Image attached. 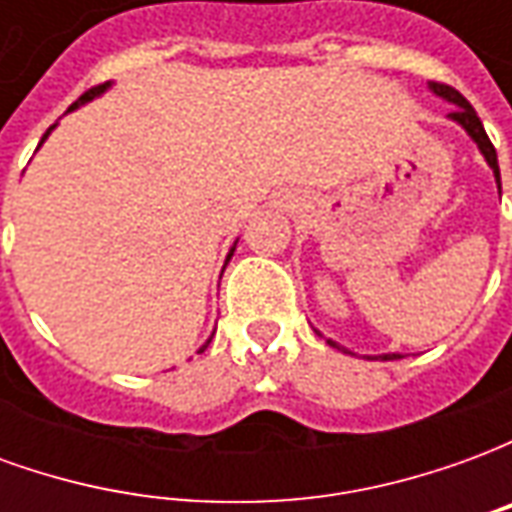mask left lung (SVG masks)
<instances>
[{"label": "left lung", "mask_w": 512, "mask_h": 512, "mask_svg": "<svg viewBox=\"0 0 512 512\" xmlns=\"http://www.w3.org/2000/svg\"><path fill=\"white\" fill-rule=\"evenodd\" d=\"M430 87H433V93L441 95V98H447V101H452L455 104V109L450 112L452 120H458L469 134H472V139L480 145V150H483V156L485 161L491 164V169H494V175H496V183H499V164H496V147L491 145V139H488V134H485V128L483 123H480V117H477V112L472 109V104L463 98L455 87H450V84H444V82H430ZM329 345H334V348H340L337 343H332L329 340ZM384 359H397V354H389L384 356Z\"/></svg>", "instance_id": "1"}]
</instances>
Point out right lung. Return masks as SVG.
Listing matches in <instances>:
<instances>
[{
  "label": "right lung",
  "instance_id": "add662e5",
  "mask_svg": "<svg viewBox=\"0 0 512 512\" xmlns=\"http://www.w3.org/2000/svg\"><path fill=\"white\" fill-rule=\"evenodd\" d=\"M104 87H106V84H95V87H90V90H87V93H84L82 98H79V101H76V104H71V109H73V106H79V104H82V101H90V98H95V95L101 93V90H104ZM51 128H54V126H51ZM51 128H49V131H51ZM49 131H46V134H43V139H46V136H49ZM43 139H40V145H43Z\"/></svg>",
  "mask_w": 512,
  "mask_h": 512
}]
</instances>
